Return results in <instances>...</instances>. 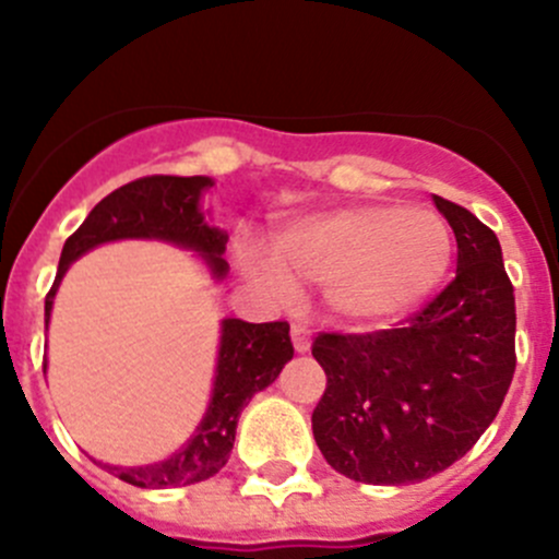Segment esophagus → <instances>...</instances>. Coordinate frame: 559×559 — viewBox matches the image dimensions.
<instances>
[{
	"label": "esophagus",
	"instance_id": "obj_1",
	"mask_svg": "<svg viewBox=\"0 0 559 559\" xmlns=\"http://www.w3.org/2000/svg\"><path fill=\"white\" fill-rule=\"evenodd\" d=\"M292 343H295L297 354L311 352V330L306 324H292Z\"/></svg>",
	"mask_w": 559,
	"mask_h": 559
}]
</instances>
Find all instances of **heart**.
<instances>
[{"instance_id":"1","label":"heart","mask_w":559,"mask_h":559,"mask_svg":"<svg viewBox=\"0 0 559 559\" xmlns=\"http://www.w3.org/2000/svg\"><path fill=\"white\" fill-rule=\"evenodd\" d=\"M452 233L436 213L352 205L302 216L275 233L273 259L243 253L259 289L286 297L292 284H324L326 308L354 326H381L419 308L447 278Z\"/></svg>"}]
</instances>
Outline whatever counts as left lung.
I'll list each match as a JSON object with an SVG mask.
<instances>
[{"mask_svg":"<svg viewBox=\"0 0 559 559\" xmlns=\"http://www.w3.org/2000/svg\"><path fill=\"white\" fill-rule=\"evenodd\" d=\"M456 238V275L394 330L313 341L326 389L313 438L346 478L379 487L447 471L492 425L516 368L514 286L498 235L432 197Z\"/></svg>","mask_w":559,"mask_h":559,"instance_id":"8db88e82","label":"left lung"}]
</instances>
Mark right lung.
I'll return each instance as SVG.
<instances>
[{"instance_id":"obj_1","label":"right lung","mask_w":559,"mask_h":559,"mask_svg":"<svg viewBox=\"0 0 559 559\" xmlns=\"http://www.w3.org/2000/svg\"><path fill=\"white\" fill-rule=\"evenodd\" d=\"M211 186L213 180L205 175H191V178L151 175V178H138L110 191L103 202H97L86 222L61 248L59 273L45 297V324L50 321L56 289H59L67 267L78 257L110 243V240L143 238L189 248V251L200 253L202 262L211 267L213 278L222 281L229 270L227 259H224L229 238L224 229L211 227L205 222V213L200 211L202 191ZM292 357H295V348H292L286 321L248 324L243 319H224L211 403H207L205 416L189 443L154 465L103 467L121 481L143 489L189 487V484L216 476L227 465L229 452H233L243 405L253 394L273 384ZM45 368L48 362H43V373Z\"/></svg>"}]
</instances>
